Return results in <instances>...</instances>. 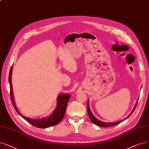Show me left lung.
Returning a JSON list of instances; mask_svg holds the SVG:
<instances>
[{"instance_id":"left-lung-1","label":"left lung","mask_w":149,"mask_h":149,"mask_svg":"<svg viewBox=\"0 0 149 149\" xmlns=\"http://www.w3.org/2000/svg\"><path fill=\"white\" fill-rule=\"evenodd\" d=\"M138 99L136 102V105L133 108V109L132 110V111L131 112V113L130 114V115H129L128 117L127 118H125V119L124 120H120V121H118V122H111V123H107V122H102V121H100L99 120H98L97 119L95 116L93 115V114L92 113L91 111L90 110V108H89V102H88V105H87V109H88V115H89V119L91 120V121L93 124H94L95 125H97L99 127H111V126H114L116 125H118L119 124H120V122H123L124 120H125V119H127L128 118L130 117V116L132 115V114L133 113V111H134V109L136 108V105H137V103H138Z\"/></svg>"}]
</instances>
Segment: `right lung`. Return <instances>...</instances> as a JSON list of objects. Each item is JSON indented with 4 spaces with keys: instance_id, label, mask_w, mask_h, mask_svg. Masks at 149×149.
Segmentation results:
<instances>
[{
    "instance_id": "obj_1",
    "label": "right lung",
    "mask_w": 149,
    "mask_h": 149,
    "mask_svg": "<svg viewBox=\"0 0 149 149\" xmlns=\"http://www.w3.org/2000/svg\"><path fill=\"white\" fill-rule=\"evenodd\" d=\"M12 70H13V66L11 67L10 74H9V83H10V96H11V100L12 102L13 105L15 107L16 111L17 113L20 115L21 117L24 119L25 120H27L30 124L33 125V126L38 127V128H46L52 126H54L56 124L60 123L64 118V116L66 113V109L67 107L68 102L70 97V94H61L58 95L57 99V105L54 112L52 113L50 116L47 117H45L41 119H30L29 118H26L18 110L17 108L15 105V102L14 99L13 93V88H12V84H11V75H12Z\"/></svg>"
}]
</instances>
